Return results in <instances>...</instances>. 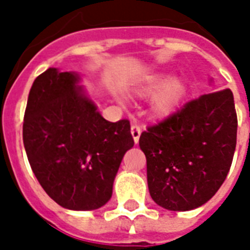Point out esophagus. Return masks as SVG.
<instances>
[{"label": "esophagus", "instance_id": "34e87169", "mask_svg": "<svg viewBox=\"0 0 250 250\" xmlns=\"http://www.w3.org/2000/svg\"><path fill=\"white\" fill-rule=\"evenodd\" d=\"M131 133H132L133 141H135V144L139 143V139H140L141 135V127L139 125H131Z\"/></svg>", "mask_w": 250, "mask_h": 250}]
</instances>
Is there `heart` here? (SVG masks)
I'll return each instance as SVG.
<instances>
[{
	"mask_svg": "<svg viewBox=\"0 0 250 250\" xmlns=\"http://www.w3.org/2000/svg\"><path fill=\"white\" fill-rule=\"evenodd\" d=\"M168 75L166 74H156L146 78L137 88V93L140 96H152L157 92L153 98L152 110L158 117H165L170 114L179 105L186 92V84L182 79H171L166 83Z\"/></svg>",
	"mask_w": 250,
	"mask_h": 250,
	"instance_id": "heart-1",
	"label": "heart"
}]
</instances>
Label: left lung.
Instances as JSON below:
<instances>
[{"label":"left lung","mask_w":250,"mask_h":250,"mask_svg":"<svg viewBox=\"0 0 250 250\" xmlns=\"http://www.w3.org/2000/svg\"><path fill=\"white\" fill-rule=\"evenodd\" d=\"M237 115L231 89L190 100L141 133L149 193L172 211L196 209L221 188L236 148Z\"/></svg>","instance_id":"8db88e82"}]
</instances>
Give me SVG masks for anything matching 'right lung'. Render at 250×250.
Here are the masks:
<instances>
[{
    "label": "right lung",
    "mask_w": 250,
    "mask_h": 250,
    "mask_svg": "<svg viewBox=\"0 0 250 250\" xmlns=\"http://www.w3.org/2000/svg\"><path fill=\"white\" fill-rule=\"evenodd\" d=\"M79 76L48 68L29 90L23 143L33 174L58 205L94 210L109 201L125 153L129 121L101 117L78 86Z\"/></svg>",
    "instance_id": "1"
}]
</instances>
